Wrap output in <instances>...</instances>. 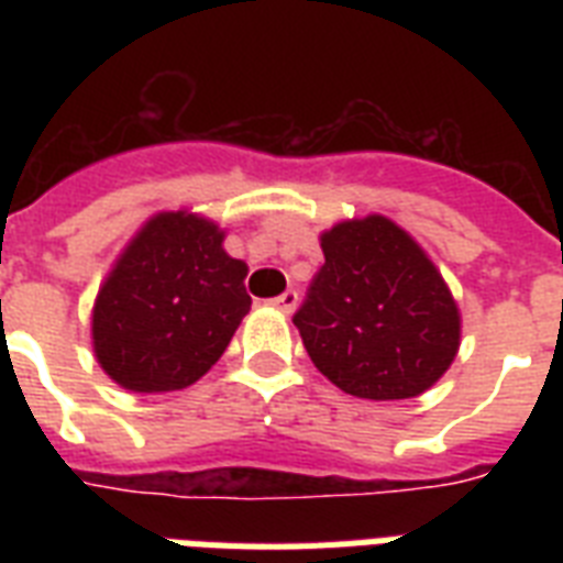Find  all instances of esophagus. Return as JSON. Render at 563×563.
Listing matches in <instances>:
<instances>
[{"mask_svg": "<svg viewBox=\"0 0 563 563\" xmlns=\"http://www.w3.org/2000/svg\"><path fill=\"white\" fill-rule=\"evenodd\" d=\"M268 307H274V309H280L283 316H291V312H295V307H298V291H283L280 298H274V300H268Z\"/></svg>", "mask_w": 563, "mask_h": 563, "instance_id": "esophagus-1", "label": "esophagus"}]
</instances>
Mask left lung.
I'll return each mask as SVG.
<instances>
[{"label": "left lung", "mask_w": 563, "mask_h": 563, "mask_svg": "<svg viewBox=\"0 0 563 563\" xmlns=\"http://www.w3.org/2000/svg\"><path fill=\"white\" fill-rule=\"evenodd\" d=\"M324 265L295 312L309 360L344 394L409 400L446 374L462 312L411 233L371 212L321 233Z\"/></svg>", "instance_id": "1"}]
</instances>
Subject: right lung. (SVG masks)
I'll use <instances>...</instances> for the list:
<instances>
[{
	"label": "right lung",
	"mask_w": 563,
	"mask_h": 563,
	"mask_svg": "<svg viewBox=\"0 0 563 563\" xmlns=\"http://www.w3.org/2000/svg\"><path fill=\"white\" fill-rule=\"evenodd\" d=\"M247 265L224 230L192 210L154 212L99 286L92 353L125 391L166 394L198 383L251 309Z\"/></svg>",
	"instance_id": "right-lung-1"
}]
</instances>
